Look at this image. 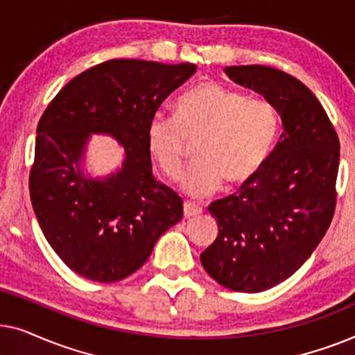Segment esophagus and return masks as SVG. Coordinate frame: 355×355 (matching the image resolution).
Segmentation results:
<instances>
[{"instance_id": "1", "label": "esophagus", "mask_w": 355, "mask_h": 355, "mask_svg": "<svg viewBox=\"0 0 355 355\" xmlns=\"http://www.w3.org/2000/svg\"><path fill=\"white\" fill-rule=\"evenodd\" d=\"M198 215H202V207H198L197 203H192V202L184 203V216L196 218Z\"/></svg>"}]
</instances>
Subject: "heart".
<instances>
[{
    "label": "heart",
    "instance_id": "obj_1",
    "mask_svg": "<svg viewBox=\"0 0 355 355\" xmlns=\"http://www.w3.org/2000/svg\"><path fill=\"white\" fill-rule=\"evenodd\" d=\"M278 130L279 114L270 101L203 82L179 96L174 118L158 113L148 121L147 147L164 176L176 181L186 159V140H197V159L181 187L192 197H207L225 181L241 186L259 174Z\"/></svg>",
    "mask_w": 355,
    "mask_h": 355
}]
</instances>
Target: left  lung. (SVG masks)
I'll use <instances>...</instances> for the list:
<instances>
[{
    "mask_svg": "<svg viewBox=\"0 0 355 355\" xmlns=\"http://www.w3.org/2000/svg\"><path fill=\"white\" fill-rule=\"evenodd\" d=\"M225 72L275 106L283 134L241 193L208 207L218 237L200 261L225 288L261 293L293 276L328 231L336 208L339 139L317 96L295 77L259 64Z\"/></svg>",
    "mask_w": 355,
    "mask_h": 355,
    "instance_id": "left-lung-1",
    "label": "left lung"
}]
</instances>
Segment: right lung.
Here are the masks:
<instances>
[{
	"mask_svg": "<svg viewBox=\"0 0 355 355\" xmlns=\"http://www.w3.org/2000/svg\"><path fill=\"white\" fill-rule=\"evenodd\" d=\"M196 69L191 62H101L67 82L42 114L31 200L46 241L77 275L98 283L128 278L181 221L182 198L152 174L147 125ZM90 133L113 135L123 145L118 173L85 176L80 162Z\"/></svg>",
	"mask_w": 355,
	"mask_h": 355,
	"instance_id": "add662e5",
	"label": "right lung"
}]
</instances>
